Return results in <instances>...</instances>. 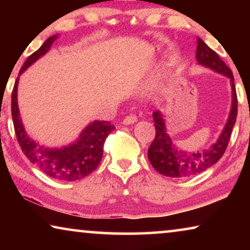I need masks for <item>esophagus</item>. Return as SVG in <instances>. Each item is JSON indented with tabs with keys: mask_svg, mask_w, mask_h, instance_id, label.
Segmentation results:
<instances>
[{
	"mask_svg": "<svg viewBox=\"0 0 250 250\" xmlns=\"http://www.w3.org/2000/svg\"><path fill=\"white\" fill-rule=\"evenodd\" d=\"M136 122H138V117H136L135 115L126 116V117L123 119V124L124 125H131V124H134Z\"/></svg>",
	"mask_w": 250,
	"mask_h": 250,
	"instance_id": "34e87169",
	"label": "esophagus"
}]
</instances>
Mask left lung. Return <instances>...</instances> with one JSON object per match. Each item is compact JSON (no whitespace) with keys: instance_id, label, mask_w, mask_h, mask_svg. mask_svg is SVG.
Segmentation results:
<instances>
[{"instance_id":"1","label":"left lung","mask_w":250,"mask_h":250,"mask_svg":"<svg viewBox=\"0 0 250 250\" xmlns=\"http://www.w3.org/2000/svg\"><path fill=\"white\" fill-rule=\"evenodd\" d=\"M196 58L198 63L209 68L218 74L230 78L232 88V104L229 118L217 141L210 148L199 151H184L177 148L170 136L167 134V127L164 116L159 110L152 114L156 127V136L148 149V158L157 172L169 177H189L197 175L216 164L224 155L231 138L232 128L235 124L238 114L237 92L232 71L217 53L210 49L203 40L197 39Z\"/></svg>"}]
</instances>
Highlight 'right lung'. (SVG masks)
<instances>
[{
	"label": "right lung",
	"mask_w": 250,
	"mask_h": 250,
	"mask_svg": "<svg viewBox=\"0 0 250 250\" xmlns=\"http://www.w3.org/2000/svg\"><path fill=\"white\" fill-rule=\"evenodd\" d=\"M58 35L47 39L39 50L27 58L19 76L27 68L39 60L50 50ZM19 76L12 91L11 112L17 140L25 156L30 163L39 167L44 174L54 180L70 182L87 176L97 168L104 155V145L107 136L115 129L109 122L94 121L88 124L78 136L76 141L62 148H47L30 138L23 127L17 100Z\"/></svg>",
	"instance_id": "add662e5"
}]
</instances>
